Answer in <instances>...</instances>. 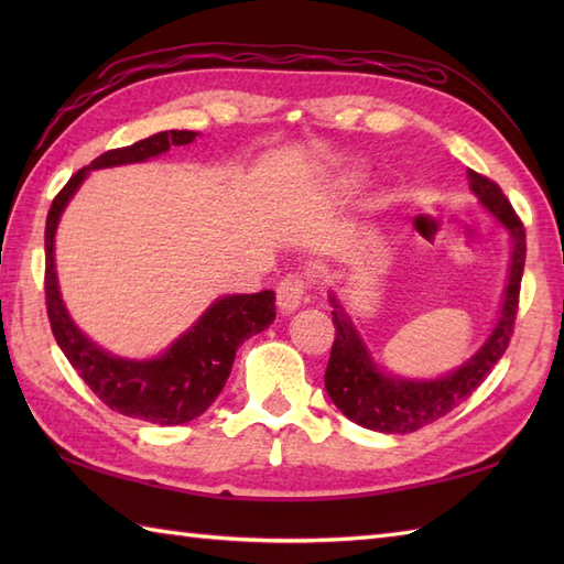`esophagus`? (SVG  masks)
I'll list each match as a JSON object with an SVG mask.
<instances>
[{"label": "esophagus", "mask_w": 564, "mask_h": 564, "mask_svg": "<svg viewBox=\"0 0 564 564\" xmlns=\"http://www.w3.org/2000/svg\"><path fill=\"white\" fill-rule=\"evenodd\" d=\"M275 301H279V310L283 315L295 313L307 301V283L301 275H285L275 289Z\"/></svg>", "instance_id": "34e87169"}]
</instances>
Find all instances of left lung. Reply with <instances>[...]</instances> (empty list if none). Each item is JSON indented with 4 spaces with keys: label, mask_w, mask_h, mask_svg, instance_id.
Returning <instances> with one entry per match:
<instances>
[{
    "label": "left lung",
    "mask_w": 564,
    "mask_h": 564,
    "mask_svg": "<svg viewBox=\"0 0 564 564\" xmlns=\"http://www.w3.org/2000/svg\"><path fill=\"white\" fill-rule=\"evenodd\" d=\"M467 182H470V191L480 200V206L511 237L507 289L495 329L489 332L480 349L451 373L431 380L400 378L388 373L386 368H380L373 361L354 319L339 303V297L329 293V303L334 307L332 322L337 327V337L332 344L325 388L329 400L339 406V412L358 426L380 431V434H412V431L436 422V419L446 416L470 398L507 351L519 310L521 275L525 263V232L519 215L513 213L511 203L495 182H489L487 176L473 170H467Z\"/></svg>",
    "instance_id": "8db88e82"
}]
</instances>
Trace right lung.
<instances>
[{"mask_svg":"<svg viewBox=\"0 0 564 564\" xmlns=\"http://www.w3.org/2000/svg\"><path fill=\"white\" fill-rule=\"evenodd\" d=\"M196 135L194 130H162L130 148L104 152L69 178L55 196L45 223V305L57 346L91 392L113 412L162 426L186 424L215 402L230 378L237 346L269 329L275 319V293L223 295L160 356L142 361L123 358L101 349L69 317L55 271V232L67 203L89 172L148 162L170 148L188 145Z\"/></svg>","mask_w":564,"mask_h":564,"instance_id":"add662e5","label":"right lung"}]
</instances>
